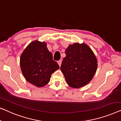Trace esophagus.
Listing matches in <instances>:
<instances>
[{
    "label": "esophagus",
    "mask_w": 121,
    "mask_h": 121,
    "mask_svg": "<svg viewBox=\"0 0 121 121\" xmlns=\"http://www.w3.org/2000/svg\"><path fill=\"white\" fill-rule=\"evenodd\" d=\"M61 62H62V60H59V61H57V64H59V66H61Z\"/></svg>",
    "instance_id": "esophagus-1"
}]
</instances>
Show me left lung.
<instances>
[{"instance_id":"obj_1","label":"left lung","mask_w":121,"mask_h":121,"mask_svg":"<svg viewBox=\"0 0 121 121\" xmlns=\"http://www.w3.org/2000/svg\"><path fill=\"white\" fill-rule=\"evenodd\" d=\"M65 54L60 69L67 84L79 88L88 84L98 67L97 59L91 49L84 43H74L69 45Z\"/></svg>"}]
</instances>
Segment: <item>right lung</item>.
Instances as JSON below:
<instances>
[{
	"instance_id": "obj_1",
	"label": "right lung",
	"mask_w": 121,
	"mask_h": 121,
	"mask_svg": "<svg viewBox=\"0 0 121 121\" xmlns=\"http://www.w3.org/2000/svg\"><path fill=\"white\" fill-rule=\"evenodd\" d=\"M20 67L26 81L37 87L47 85L52 74L60 68L52 59L47 43L38 40L31 42L23 50L20 57Z\"/></svg>"
}]
</instances>
